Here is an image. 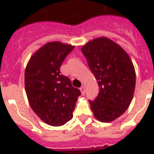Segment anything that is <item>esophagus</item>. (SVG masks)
Listing matches in <instances>:
<instances>
[{"label":"esophagus","mask_w":154,"mask_h":154,"mask_svg":"<svg viewBox=\"0 0 154 154\" xmlns=\"http://www.w3.org/2000/svg\"><path fill=\"white\" fill-rule=\"evenodd\" d=\"M80 91H81V93H82V95L85 94V86H82V87H80Z\"/></svg>","instance_id":"1"}]
</instances>
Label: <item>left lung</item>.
I'll list each match as a JSON object with an SVG mask.
<instances>
[{"label": "left lung", "mask_w": 154, "mask_h": 154, "mask_svg": "<svg viewBox=\"0 0 154 154\" xmlns=\"http://www.w3.org/2000/svg\"><path fill=\"white\" fill-rule=\"evenodd\" d=\"M81 50L99 86L97 97L89 101L91 110L99 121H112L133 98L136 79L133 63L121 46L105 37L90 41Z\"/></svg>", "instance_id": "obj_1"}]
</instances>
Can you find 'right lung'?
<instances>
[{"label":"right lung","mask_w":154,"mask_h":154,"mask_svg":"<svg viewBox=\"0 0 154 154\" xmlns=\"http://www.w3.org/2000/svg\"><path fill=\"white\" fill-rule=\"evenodd\" d=\"M74 45L51 42L31 56L25 70V90L33 111L43 122L58 127L73 116L81 92L69 78L60 74V66Z\"/></svg>","instance_id":"add662e5"}]
</instances>
